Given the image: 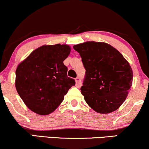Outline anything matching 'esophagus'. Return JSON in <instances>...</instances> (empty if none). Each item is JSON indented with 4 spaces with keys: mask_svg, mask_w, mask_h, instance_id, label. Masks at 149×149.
Listing matches in <instances>:
<instances>
[{
    "mask_svg": "<svg viewBox=\"0 0 149 149\" xmlns=\"http://www.w3.org/2000/svg\"><path fill=\"white\" fill-rule=\"evenodd\" d=\"M75 80H76V86H81V80H80V78H79V77H77V78L75 79Z\"/></svg>",
    "mask_w": 149,
    "mask_h": 149,
    "instance_id": "34e87169",
    "label": "esophagus"
}]
</instances>
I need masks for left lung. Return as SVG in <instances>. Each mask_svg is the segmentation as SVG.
I'll return each instance as SVG.
<instances>
[{
	"instance_id": "1",
	"label": "left lung",
	"mask_w": 149,
	"mask_h": 149,
	"mask_svg": "<svg viewBox=\"0 0 149 149\" xmlns=\"http://www.w3.org/2000/svg\"><path fill=\"white\" fill-rule=\"evenodd\" d=\"M85 69L81 93L88 106L109 113L121 106L132 86L133 71L120 53L110 45L86 42L73 46Z\"/></svg>"
}]
</instances>
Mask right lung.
Wrapping results in <instances>:
<instances>
[{
  "label": "right lung",
  "mask_w": 149,
  "mask_h": 149,
  "mask_svg": "<svg viewBox=\"0 0 149 149\" xmlns=\"http://www.w3.org/2000/svg\"><path fill=\"white\" fill-rule=\"evenodd\" d=\"M70 52L67 45H43L17 67V92L36 113L45 116L52 113L76 84L74 79L67 76V67L63 63Z\"/></svg>",
  "instance_id": "1"
}]
</instances>
